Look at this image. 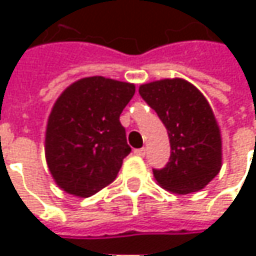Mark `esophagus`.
<instances>
[{
    "label": "esophagus",
    "mask_w": 256,
    "mask_h": 256,
    "mask_svg": "<svg viewBox=\"0 0 256 256\" xmlns=\"http://www.w3.org/2000/svg\"><path fill=\"white\" fill-rule=\"evenodd\" d=\"M145 152H146V150H145V148L134 150V154H135V155H138V156H145Z\"/></svg>",
    "instance_id": "esophagus-1"
}]
</instances>
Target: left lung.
Here are the masks:
<instances>
[{"label":"left lung","mask_w":256,"mask_h":256,"mask_svg":"<svg viewBox=\"0 0 256 256\" xmlns=\"http://www.w3.org/2000/svg\"><path fill=\"white\" fill-rule=\"evenodd\" d=\"M144 101L158 114L170 144V162L154 170L166 191L185 195L204 190L222 166L220 125L204 94L182 78H166L140 86Z\"/></svg>","instance_id":"1"}]
</instances>
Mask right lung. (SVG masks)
Instances as JSON below:
<instances>
[{
    "label": "right lung",
    "instance_id": "1",
    "mask_svg": "<svg viewBox=\"0 0 256 256\" xmlns=\"http://www.w3.org/2000/svg\"><path fill=\"white\" fill-rule=\"evenodd\" d=\"M135 85L105 76H86L56 98L45 131V160L55 184L88 198L116 178L131 152L120 115Z\"/></svg>",
    "mask_w": 256,
    "mask_h": 256
}]
</instances>
